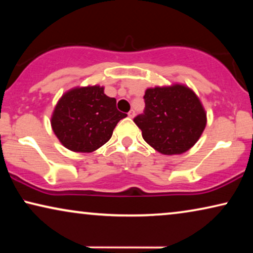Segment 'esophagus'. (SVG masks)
Masks as SVG:
<instances>
[{
  "label": "esophagus",
  "instance_id": "34e87169",
  "mask_svg": "<svg viewBox=\"0 0 253 253\" xmlns=\"http://www.w3.org/2000/svg\"><path fill=\"white\" fill-rule=\"evenodd\" d=\"M134 114H136V113H134V110H133V109H131L130 112L127 113V115H129V117H131V119H133V117H134Z\"/></svg>",
  "mask_w": 253,
  "mask_h": 253
}]
</instances>
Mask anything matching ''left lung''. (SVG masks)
Wrapping results in <instances>:
<instances>
[{
    "instance_id": "8db88e82",
    "label": "left lung",
    "mask_w": 253,
    "mask_h": 253,
    "mask_svg": "<svg viewBox=\"0 0 253 253\" xmlns=\"http://www.w3.org/2000/svg\"><path fill=\"white\" fill-rule=\"evenodd\" d=\"M145 110L133 122L144 140L165 155L189 151L206 126V112L188 86H157L145 91Z\"/></svg>"
}]
</instances>
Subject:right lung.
Returning a JSON list of instances; mask_svg holds the SVG:
<instances>
[{"mask_svg": "<svg viewBox=\"0 0 253 253\" xmlns=\"http://www.w3.org/2000/svg\"><path fill=\"white\" fill-rule=\"evenodd\" d=\"M99 85L75 87L58 100L51 115V127L64 147L89 153L112 137L116 124L126 117L116 108V99L109 98Z\"/></svg>", "mask_w": 253, "mask_h": 253, "instance_id": "obj_1", "label": "right lung"}]
</instances>
